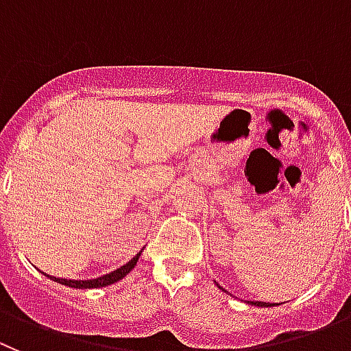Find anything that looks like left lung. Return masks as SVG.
I'll use <instances>...</instances> for the list:
<instances>
[{
  "label": "left lung",
  "mask_w": 351,
  "mask_h": 351,
  "mask_svg": "<svg viewBox=\"0 0 351 351\" xmlns=\"http://www.w3.org/2000/svg\"><path fill=\"white\" fill-rule=\"evenodd\" d=\"M220 289H222V287H220ZM223 290V289H222ZM248 304H252V306H258V308H271V306H274L276 304V302H274V304H269V302H261V301H248Z\"/></svg>",
  "instance_id": "obj_1"
}]
</instances>
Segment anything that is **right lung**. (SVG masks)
I'll list each match as a JSON object with an SVG mask.
<instances>
[{
	"instance_id": "right-lung-1",
	"label": "right lung",
	"mask_w": 351,
	"mask_h": 351,
	"mask_svg": "<svg viewBox=\"0 0 351 351\" xmlns=\"http://www.w3.org/2000/svg\"><path fill=\"white\" fill-rule=\"evenodd\" d=\"M141 252H138L134 257L131 258L129 262H125L124 266H121L119 269L112 271V273L105 274V276H99V278H94V280H66V278H56V276H50V274L43 273L45 276H49L50 280H53V282L61 283V285H66V287H71V289H101V287H108L112 285V283L119 282V280H122V278L125 276V274L131 273L132 269H134V266L138 264V258H140Z\"/></svg>"
}]
</instances>
